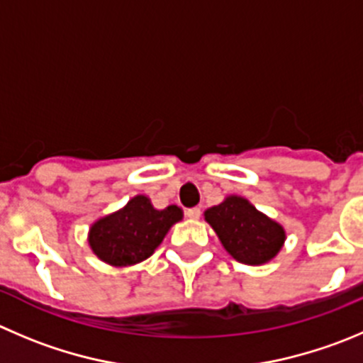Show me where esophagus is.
<instances>
[{
    "label": "esophagus",
    "instance_id": "1",
    "mask_svg": "<svg viewBox=\"0 0 363 363\" xmlns=\"http://www.w3.org/2000/svg\"><path fill=\"white\" fill-rule=\"evenodd\" d=\"M185 216H187L189 219H199V217H201V208H198V206H194V208H189L187 212H185Z\"/></svg>",
    "mask_w": 363,
    "mask_h": 363
}]
</instances>
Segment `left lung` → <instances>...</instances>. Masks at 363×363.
<instances>
[{"mask_svg": "<svg viewBox=\"0 0 363 363\" xmlns=\"http://www.w3.org/2000/svg\"><path fill=\"white\" fill-rule=\"evenodd\" d=\"M224 250L242 264L260 265L276 257L285 240V231L258 212L247 199L230 196L205 212Z\"/></svg>", "mask_w": 363, "mask_h": 363, "instance_id": "obj_1", "label": "left lung"}]
</instances>
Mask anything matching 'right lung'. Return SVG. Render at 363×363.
<instances>
[{"label":"right lung","instance_id":"1","mask_svg":"<svg viewBox=\"0 0 363 363\" xmlns=\"http://www.w3.org/2000/svg\"><path fill=\"white\" fill-rule=\"evenodd\" d=\"M182 219V208L157 210L146 196H135L119 212L92 224L89 244L110 265H132L155 253L165 233Z\"/></svg>","mask_w":363,"mask_h":363}]
</instances>
